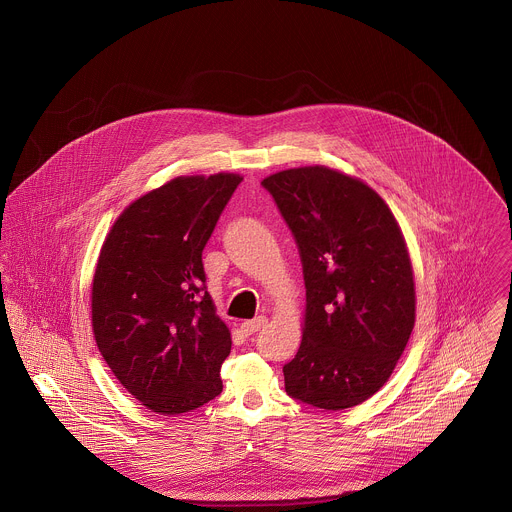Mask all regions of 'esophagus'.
<instances>
[{"label": "esophagus", "mask_w": 512, "mask_h": 512, "mask_svg": "<svg viewBox=\"0 0 512 512\" xmlns=\"http://www.w3.org/2000/svg\"><path fill=\"white\" fill-rule=\"evenodd\" d=\"M266 317L264 315H260V317H256V319H250V321H244L242 325H240V329L246 333V335H252V333H256L260 327H264L266 325Z\"/></svg>", "instance_id": "34e87169"}]
</instances>
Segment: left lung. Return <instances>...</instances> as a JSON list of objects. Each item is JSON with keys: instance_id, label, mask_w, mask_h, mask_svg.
<instances>
[{"instance_id": "obj_1", "label": "left lung", "mask_w": 512, "mask_h": 512, "mask_svg": "<svg viewBox=\"0 0 512 512\" xmlns=\"http://www.w3.org/2000/svg\"><path fill=\"white\" fill-rule=\"evenodd\" d=\"M262 185L292 230L305 280L286 392L323 410L363 404L390 378L416 321L404 234L384 199L343 171L293 167Z\"/></svg>"}]
</instances>
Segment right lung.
<instances>
[{
	"label": "right lung",
	"instance_id": "1",
	"mask_svg": "<svg viewBox=\"0 0 512 512\" xmlns=\"http://www.w3.org/2000/svg\"><path fill=\"white\" fill-rule=\"evenodd\" d=\"M242 181L181 175L130 203L92 278V331L120 384L151 412L185 414L222 392L230 331L205 290L203 248Z\"/></svg>",
	"mask_w": 512,
	"mask_h": 512
}]
</instances>
